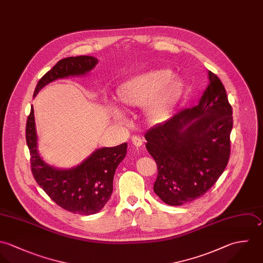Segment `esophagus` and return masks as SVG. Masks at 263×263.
Segmentation results:
<instances>
[{"mask_svg":"<svg viewBox=\"0 0 263 263\" xmlns=\"http://www.w3.org/2000/svg\"><path fill=\"white\" fill-rule=\"evenodd\" d=\"M131 141H132V144L136 147H140L142 145V140L138 136H132Z\"/></svg>","mask_w":263,"mask_h":263,"instance_id":"1","label":"esophagus"}]
</instances>
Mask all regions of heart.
Here are the masks:
<instances>
[{
    "label": "heart",
    "instance_id": "1",
    "mask_svg": "<svg viewBox=\"0 0 263 263\" xmlns=\"http://www.w3.org/2000/svg\"><path fill=\"white\" fill-rule=\"evenodd\" d=\"M183 92V82L166 70L149 71L130 78L116 91L118 105L125 109L144 105L148 121L164 120L178 103Z\"/></svg>",
    "mask_w": 263,
    "mask_h": 263
}]
</instances>
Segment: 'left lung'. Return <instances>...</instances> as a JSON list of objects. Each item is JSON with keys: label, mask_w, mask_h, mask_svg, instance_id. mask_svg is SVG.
I'll return each instance as SVG.
<instances>
[{"label": "left lung", "mask_w": 263, "mask_h": 263, "mask_svg": "<svg viewBox=\"0 0 263 263\" xmlns=\"http://www.w3.org/2000/svg\"><path fill=\"white\" fill-rule=\"evenodd\" d=\"M198 105L148 130L147 152L158 165L154 191L178 206L203 196L224 171L230 155L233 110L220 79L209 71Z\"/></svg>", "instance_id": "obj_1"}]
</instances>
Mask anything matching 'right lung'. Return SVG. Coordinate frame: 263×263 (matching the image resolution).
I'll return each instance as SVG.
<instances>
[{
    "mask_svg": "<svg viewBox=\"0 0 263 263\" xmlns=\"http://www.w3.org/2000/svg\"><path fill=\"white\" fill-rule=\"evenodd\" d=\"M98 62L91 55L60 60L40 79L33 97L53 80L86 74ZM25 137L33 178L54 203L81 215L97 213L105 206L112 193L116 168L126 156L127 143L98 149L81 164L70 170H58L47 164L39 155L33 107L27 117Z\"/></svg>",
    "mask_w": 263,
    "mask_h": 263,
    "instance_id": "obj_1",
    "label": "right lung"
}]
</instances>
